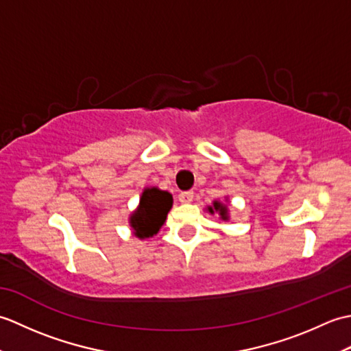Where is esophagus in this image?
I'll list each match as a JSON object with an SVG mask.
<instances>
[{
    "instance_id": "obj_1",
    "label": "esophagus",
    "mask_w": 351,
    "mask_h": 351,
    "mask_svg": "<svg viewBox=\"0 0 351 351\" xmlns=\"http://www.w3.org/2000/svg\"><path fill=\"white\" fill-rule=\"evenodd\" d=\"M193 197H195V193L193 191H182V193H180V196H178L181 204H190Z\"/></svg>"
}]
</instances>
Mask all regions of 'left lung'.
Returning <instances> with one entry per match:
<instances>
[{"instance_id": "obj_1", "label": "left lung", "mask_w": 351, "mask_h": 351, "mask_svg": "<svg viewBox=\"0 0 351 351\" xmlns=\"http://www.w3.org/2000/svg\"><path fill=\"white\" fill-rule=\"evenodd\" d=\"M208 211H210L211 214H213L214 211H219L223 220H226V219H228V210H226V206L223 205V204H220V202H214V206H210V208H208Z\"/></svg>"}]
</instances>
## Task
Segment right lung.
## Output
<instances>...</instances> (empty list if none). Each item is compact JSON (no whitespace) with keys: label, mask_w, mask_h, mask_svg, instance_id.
<instances>
[{"label":"right lung","mask_w":351,"mask_h":351,"mask_svg":"<svg viewBox=\"0 0 351 351\" xmlns=\"http://www.w3.org/2000/svg\"><path fill=\"white\" fill-rule=\"evenodd\" d=\"M173 199L167 191L146 189L141 195L137 211L131 215V226L138 238H149L158 232L167 219Z\"/></svg>","instance_id":"add662e5"}]
</instances>
